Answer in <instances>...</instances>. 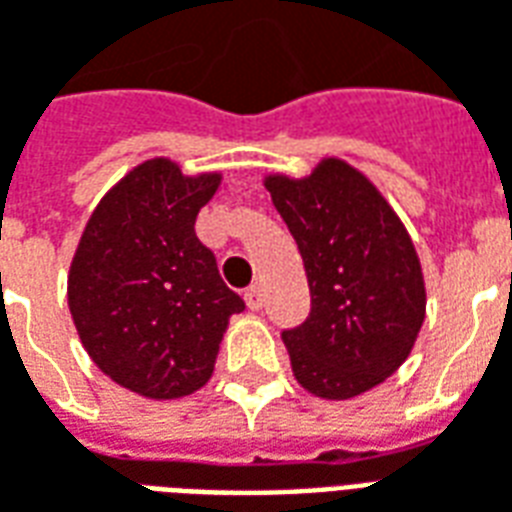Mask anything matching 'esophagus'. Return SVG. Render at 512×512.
<instances>
[{"instance_id":"esophagus-1","label":"esophagus","mask_w":512,"mask_h":512,"mask_svg":"<svg viewBox=\"0 0 512 512\" xmlns=\"http://www.w3.org/2000/svg\"><path fill=\"white\" fill-rule=\"evenodd\" d=\"M244 299H246V307H249V310H263L266 293H263V288H260V285H252V288L244 293Z\"/></svg>"}]
</instances>
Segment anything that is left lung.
Listing matches in <instances>:
<instances>
[{
  "label": "left lung",
  "instance_id": "8db88e82",
  "mask_svg": "<svg viewBox=\"0 0 512 512\" xmlns=\"http://www.w3.org/2000/svg\"><path fill=\"white\" fill-rule=\"evenodd\" d=\"M266 189L299 244L310 318L285 329L293 376L307 392L348 400L406 362L425 321L417 249L381 191L340 158Z\"/></svg>",
  "mask_w": 512,
  "mask_h": 512
}]
</instances>
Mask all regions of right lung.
<instances>
[{"instance_id":"add662e5","label":"right lung","mask_w":512,"mask_h":512,"mask_svg":"<svg viewBox=\"0 0 512 512\" xmlns=\"http://www.w3.org/2000/svg\"><path fill=\"white\" fill-rule=\"evenodd\" d=\"M222 175L186 178L169 158L131 169L98 202L68 274V307L95 365L136 395L172 400L213 373L244 299L194 233Z\"/></svg>"}]
</instances>
